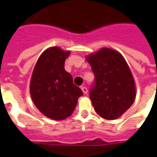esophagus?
<instances>
[{
	"instance_id": "obj_1",
	"label": "esophagus",
	"mask_w": 157,
	"mask_h": 157,
	"mask_svg": "<svg viewBox=\"0 0 157 157\" xmlns=\"http://www.w3.org/2000/svg\"><path fill=\"white\" fill-rule=\"evenodd\" d=\"M81 90H82V92H83V94H87L88 90H87V88L86 87V86H82Z\"/></svg>"
}]
</instances>
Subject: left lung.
I'll return each instance as SVG.
<instances>
[{"mask_svg":"<svg viewBox=\"0 0 157 157\" xmlns=\"http://www.w3.org/2000/svg\"><path fill=\"white\" fill-rule=\"evenodd\" d=\"M86 60L95 76L90 99L96 113L105 120L121 117L136 100V83L123 56L110 48L89 54Z\"/></svg>","mask_w":157,"mask_h":157,"instance_id":"1","label":"left lung"}]
</instances>
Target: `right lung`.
<instances>
[{"instance_id":"right-lung-1","label":"right lung","mask_w":157,"mask_h":157,"mask_svg":"<svg viewBox=\"0 0 157 157\" xmlns=\"http://www.w3.org/2000/svg\"><path fill=\"white\" fill-rule=\"evenodd\" d=\"M71 52L53 46L46 49L34 67L29 93L32 101L44 116L62 121L71 115L83 95L64 70L65 59Z\"/></svg>"}]
</instances>
